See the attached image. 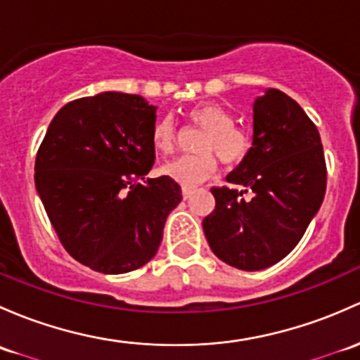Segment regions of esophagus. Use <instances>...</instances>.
Returning a JSON list of instances; mask_svg holds the SVG:
<instances>
[{
  "instance_id": "1",
  "label": "esophagus",
  "mask_w": 360,
  "mask_h": 360,
  "mask_svg": "<svg viewBox=\"0 0 360 360\" xmlns=\"http://www.w3.org/2000/svg\"><path fill=\"white\" fill-rule=\"evenodd\" d=\"M193 193H195V191H193L191 188H183V198L188 200L193 195Z\"/></svg>"
}]
</instances>
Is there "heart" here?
Listing matches in <instances>:
<instances>
[{
    "instance_id": "obj_1",
    "label": "heart",
    "mask_w": 360,
    "mask_h": 360,
    "mask_svg": "<svg viewBox=\"0 0 360 360\" xmlns=\"http://www.w3.org/2000/svg\"><path fill=\"white\" fill-rule=\"evenodd\" d=\"M188 119L205 132L200 138L196 150L200 153L186 155L167 162L162 172L181 186L193 188L210 179L217 170V160L224 165H238L247 158L252 139L241 127L234 126L233 113L215 101H203L188 110ZM155 150L170 155L176 148V127L170 119H160L151 131Z\"/></svg>"
}]
</instances>
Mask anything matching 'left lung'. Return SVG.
Wrapping results in <instances>:
<instances>
[{"mask_svg": "<svg viewBox=\"0 0 360 360\" xmlns=\"http://www.w3.org/2000/svg\"><path fill=\"white\" fill-rule=\"evenodd\" d=\"M226 181L243 190H210L215 209L202 226L212 252L236 269L274 266L297 247L326 193L319 131L288 94L255 98L252 148Z\"/></svg>", "mask_w": 360, "mask_h": 360, "instance_id": "8db88e82", "label": "left lung"}]
</instances>
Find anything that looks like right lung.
Listing matches in <instances>:
<instances>
[{"label":"right lung","mask_w":360,"mask_h":360,"mask_svg":"<svg viewBox=\"0 0 360 360\" xmlns=\"http://www.w3.org/2000/svg\"><path fill=\"white\" fill-rule=\"evenodd\" d=\"M157 107L139 94L105 91L62 107L36 157V190L67 252L103 274L145 266L167 215L183 200L155 164Z\"/></svg>","instance_id":"add662e5"}]
</instances>
